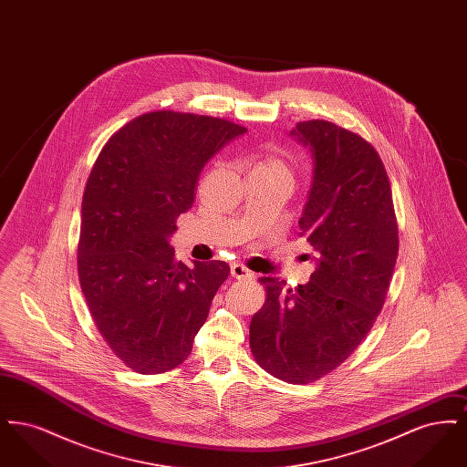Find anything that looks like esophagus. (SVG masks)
<instances>
[{"label":"esophagus","instance_id":"obj_1","mask_svg":"<svg viewBox=\"0 0 467 467\" xmlns=\"http://www.w3.org/2000/svg\"><path fill=\"white\" fill-rule=\"evenodd\" d=\"M231 275H233L234 278H238V280H252V278H254V273H252L248 267L240 265V263H234V265L231 266Z\"/></svg>","mask_w":467,"mask_h":467}]
</instances>
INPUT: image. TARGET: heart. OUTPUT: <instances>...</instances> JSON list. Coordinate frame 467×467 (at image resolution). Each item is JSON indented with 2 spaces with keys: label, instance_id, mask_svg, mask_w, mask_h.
<instances>
[{
  "label": "heart",
  "instance_id": "heart-1",
  "mask_svg": "<svg viewBox=\"0 0 467 467\" xmlns=\"http://www.w3.org/2000/svg\"><path fill=\"white\" fill-rule=\"evenodd\" d=\"M254 171H261V173H284V175H289V170L287 166L280 161V159H275V157H267L265 161H261Z\"/></svg>",
  "mask_w": 467,
  "mask_h": 467
}]
</instances>
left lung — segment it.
I'll return each mask as SVG.
<instances>
[{
  "label": "left lung",
  "mask_w": 467,
  "mask_h": 467,
  "mask_svg": "<svg viewBox=\"0 0 467 467\" xmlns=\"http://www.w3.org/2000/svg\"><path fill=\"white\" fill-rule=\"evenodd\" d=\"M313 159L301 236L315 252L306 285L263 276L266 303L252 317L257 364L289 383L331 373L362 343L385 303L398 259V223L385 166L371 143L327 120L292 131Z\"/></svg>",
  "instance_id": "obj_1"
}]
</instances>
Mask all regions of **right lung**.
I'll return each mask as SVG.
<instances>
[{
    "mask_svg": "<svg viewBox=\"0 0 467 467\" xmlns=\"http://www.w3.org/2000/svg\"><path fill=\"white\" fill-rule=\"evenodd\" d=\"M244 133L217 117L150 111L96 159L82 200L78 276L98 331L136 373H164L189 357L229 276L223 261H177L170 238L204 164Z\"/></svg>",
    "mask_w": 467,
    "mask_h": 467,
    "instance_id": "add662e5",
    "label": "right lung"
}]
</instances>
